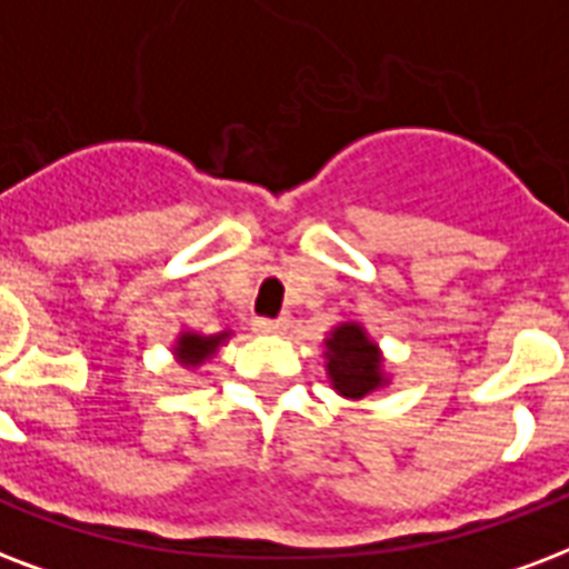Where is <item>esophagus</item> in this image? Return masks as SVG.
<instances>
[{
	"instance_id": "1",
	"label": "esophagus",
	"mask_w": 569,
	"mask_h": 569,
	"mask_svg": "<svg viewBox=\"0 0 569 569\" xmlns=\"http://www.w3.org/2000/svg\"><path fill=\"white\" fill-rule=\"evenodd\" d=\"M253 331H259V333H283V331H289V319H286V316H277V319L259 316V319H253Z\"/></svg>"
}]
</instances>
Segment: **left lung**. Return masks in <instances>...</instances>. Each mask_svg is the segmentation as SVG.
Returning <instances> with one entry per match:
<instances>
[{"mask_svg": "<svg viewBox=\"0 0 569 569\" xmlns=\"http://www.w3.org/2000/svg\"><path fill=\"white\" fill-rule=\"evenodd\" d=\"M325 346H328V376L337 393L361 400L385 385L379 346L370 342L361 325L349 322L333 328L331 340Z\"/></svg>", "mask_w": 569, "mask_h": 569, "instance_id": "1", "label": "left lung"}]
</instances>
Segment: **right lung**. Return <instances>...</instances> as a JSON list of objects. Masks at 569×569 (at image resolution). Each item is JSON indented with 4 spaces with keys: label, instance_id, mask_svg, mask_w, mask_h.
<instances>
[{
    "label": "right lung",
    "instance_id": "right-lung-1",
    "mask_svg": "<svg viewBox=\"0 0 569 569\" xmlns=\"http://www.w3.org/2000/svg\"><path fill=\"white\" fill-rule=\"evenodd\" d=\"M229 333H214V337H202V333H181L179 346H176V355L184 367H197L206 358L214 355V349L220 342L227 340Z\"/></svg>",
    "mask_w": 569,
    "mask_h": 569
}]
</instances>
